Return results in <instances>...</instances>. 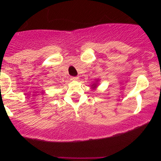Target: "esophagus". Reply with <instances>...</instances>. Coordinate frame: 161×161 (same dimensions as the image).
Returning <instances> with one entry per match:
<instances>
[{
	"label": "esophagus",
	"mask_w": 161,
	"mask_h": 161,
	"mask_svg": "<svg viewBox=\"0 0 161 161\" xmlns=\"http://www.w3.org/2000/svg\"><path fill=\"white\" fill-rule=\"evenodd\" d=\"M71 79L73 81H78L79 80V77H71Z\"/></svg>",
	"instance_id": "1"
}]
</instances>
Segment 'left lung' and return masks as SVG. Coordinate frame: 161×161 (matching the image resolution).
<instances>
[{
	"label": "left lung",
	"instance_id": "1",
	"mask_svg": "<svg viewBox=\"0 0 161 161\" xmlns=\"http://www.w3.org/2000/svg\"><path fill=\"white\" fill-rule=\"evenodd\" d=\"M99 79H97V80H95V82H93V83L92 84V85H91V88H92V90H95L96 89H97V87L98 86V85H99Z\"/></svg>",
	"mask_w": 161,
	"mask_h": 161
}]
</instances>
